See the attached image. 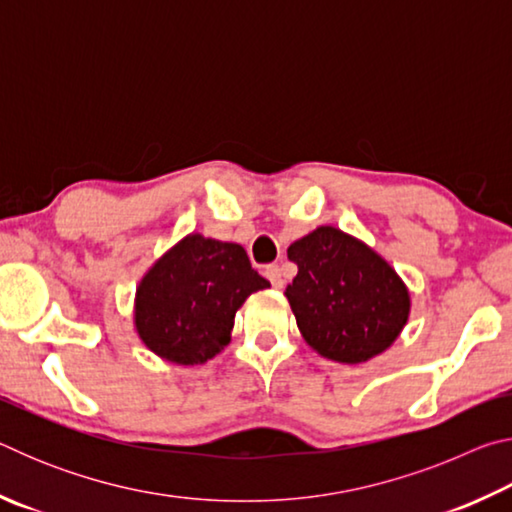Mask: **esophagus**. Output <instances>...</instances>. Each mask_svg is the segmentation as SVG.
<instances>
[{"label":"esophagus","mask_w":512,"mask_h":512,"mask_svg":"<svg viewBox=\"0 0 512 512\" xmlns=\"http://www.w3.org/2000/svg\"><path fill=\"white\" fill-rule=\"evenodd\" d=\"M264 275L268 277V282H271L275 289H282V287H284V275H282V268L277 266V264L266 266V268H264Z\"/></svg>","instance_id":"esophagus-1"}]
</instances>
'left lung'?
Returning <instances> with one entry per match:
<instances>
[{"label": "left lung", "mask_w": 512, "mask_h": 512, "mask_svg": "<svg viewBox=\"0 0 512 512\" xmlns=\"http://www.w3.org/2000/svg\"><path fill=\"white\" fill-rule=\"evenodd\" d=\"M298 275L284 291L302 339L320 357L363 363L386 352L411 314V293L366 241L318 225L289 246Z\"/></svg>", "instance_id": "left-lung-1"}]
</instances>
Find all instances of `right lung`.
Listing matches in <instances>:
<instances>
[{"label":"right lung","mask_w":512,"mask_h":512,"mask_svg":"<svg viewBox=\"0 0 512 512\" xmlns=\"http://www.w3.org/2000/svg\"><path fill=\"white\" fill-rule=\"evenodd\" d=\"M268 287L239 244L189 232L137 284L135 332L160 359L201 366L230 343L235 316L250 293Z\"/></svg>","instance_id":"right-lung-1"}]
</instances>
